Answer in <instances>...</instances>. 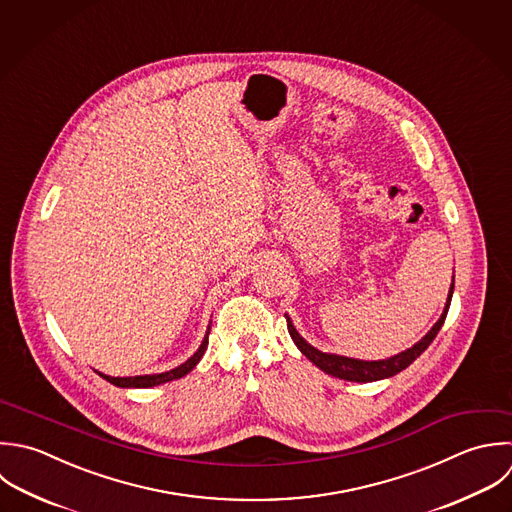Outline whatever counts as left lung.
<instances>
[{"instance_id": "obj_1", "label": "left lung", "mask_w": 512, "mask_h": 512, "mask_svg": "<svg viewBox=\"0 0 512 512\" xmlns=\"http://www.w3.org/2000/svg\"><path fill=\"white\" fill-rule=\"evenodd\" d=\"M453 289H455V283L451 285L445 311H443L441 319L435 323V327H433L415 347L407 349V351L401 353V355H395V357H391V359H385V361H357V359H349V357L327 355V353H321V351L313 349L309 343H305L303 337H299V333L295 331V327L291 325L289 319H287V329H289L291 339H293L295 345L299 347V351H301L309 361H313L321 371H325L327 375L337 377V379H345V381H355V383H371V381L387 379V377H393V375L401 373L403 369H407V367L433 343V339L437 337V333L441 331V327H443V323H445V319H447V313H449V307H451Z\"/></svg>"}]
</instances>
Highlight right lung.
I'll return each mask as SVG.
<instances>
[{
	"label": "right lung",
	"instance_id": "add662e5",
	"mask_svg": "<svg viewBox=\"0 0 512 512\" xmlns=\"http://www.w3.org/2000/svg\"><path fill=\"white\" fill-rule=\"evenodd\" d=\"M207 337L203 339V343H201V347H199V351L189 359V361H185L181 367H177V369H173V371H169V373H159V375H143V377H125V379H119V377H107V375H101L105 381H109V383H113L115 387H135V389H147V387H155V385H161V383H169V381H175V379H181V377H185L189 371H193V367L201 361V357H203V353H205V349H207Z\"/></svg>",
	"mask_w": 512,
	"mask_h": 512
}]
</instances>
